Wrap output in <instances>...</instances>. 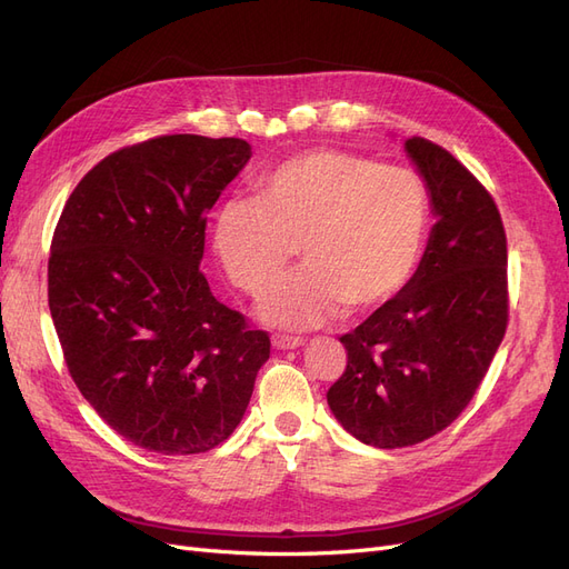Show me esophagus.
Instances as JSON below:
<instances>
[{
  "instance_id": "1",
  "label": "esophagus",
  "mask_w": 569,
  "mask_h": 569,
  "mask_svg": "<svg viewBox=\"0 0 569 569\" xmlns=\"http://www.w3.org/2000/svg\"><path fill=\"white\" fill-rule=\"evenodd\" d=\"M303 337H289V335H272V347L274 349H299L303 347Z\"/></svg>"
}]
</instances>
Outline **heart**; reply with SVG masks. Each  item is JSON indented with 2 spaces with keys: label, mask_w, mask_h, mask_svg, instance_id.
<instances>
[{
  "label": "heart",
  "mask_w": 569,
  "mask_h": 569,
  "mask_svg": "<svg viewBox=\"0 0 569 569\" xmlns=\"http://www.w3.org/2000/svg\"><path fill=\"white\" fill-rule=\"evenodd\" d=\"M429 228V192L406 166L341 149H308L256 182V201L220 206L211 247L228 280L261 297L301 247L306 270L261 303L270 325L306 330L351 308L391 303L418 270Z\"/></svg>",
  "instance_id": "heart-1"
}]
</instances>
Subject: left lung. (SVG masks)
<instances>
[{"instance_id":"left-lung-1","label":"left lung","mask_w":569,"mask_h":569,"mask_svg":"<svg viewBox=\"0 0 569 569\" xmlns=\"http://www.w3.org/2000/svg\"><path fill=\"white\" fill-rule=\"evenodd\" d=\"M437 222L408 287L353 332L327 391L347 432L377 449L439 435L468 408L508 327V247L489 189L451 151L406 140Z\"/></svg>"}]
</instances>
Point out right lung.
I'll return each mask as SVG.
<instances>
[{"label": "right lung", "mask_w": 569, "mask_h": 569, "mask_svg": "<svg viewBox=\"0 0 569 569\" xmlns=\"http://www.w3.org/2000/svg\"><path fill=\"white\" fill-rule=\"evenodd\" d=\"M251 157L239 137L163 134L101 159L51 237L49 311L76 387L123 439L216 449L242 420L270 337L199 270L211 209Z\"/></svg>", "instance_id": "add662e5"}]
</instances>
